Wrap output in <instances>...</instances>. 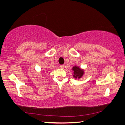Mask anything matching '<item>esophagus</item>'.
<instances>
[{
    "instance_id": "obj_1",
    "label": "esophagus",
    "mask_w": 125,
    "mask_h": 125,
    "mask_svg": "<svg viewBox=\"0 0 125 125\" xmlns=\"http://www.w3.org/2000/svg\"><path fill=\"white\" fill-rule=\"evenodd\" d=\"M60 67L61 68H64V65H60Z\"/></svg>"
}]
</instances>
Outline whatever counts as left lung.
<instances>
[{
	"mask_svg": "<svg viewBox=\"0 0 125 125\" xmlns=\"http://www.w3.org/2000/svg\"><path fill=\"white\" fill-rule=\"evenodd\" d=\"M73 71L74 73V77L75 78H80L82 77L84 74V71L78 67L75 66L73 68Z\"/></svg>",
	"mask_w": 125,
	"mask_h": 125,
	"instance_id": "8db88e82",
	"label": "left lung"
}]
</instances>
